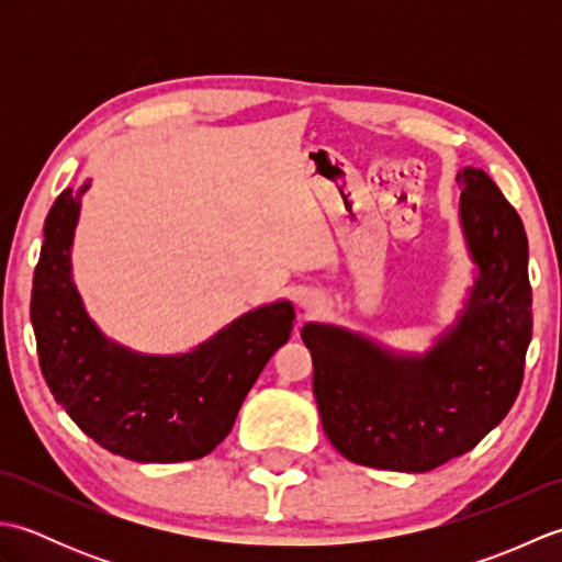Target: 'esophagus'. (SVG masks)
Segmentation results:
<instances>
[{
  "label": "esophagus",
  "mask_w": 562,
  "mask_h": 562,
  "mask_svg": "<svg viewBox=\"0 0 562 562\" xmlns=\"http://www.w3.org/2000/svg\"><path fill=\"white\" fill-rule=\"evenodd\" d=\"M300 306L304 308V312H314V308H316V300H312V296H302Z\"/></svg>",
  "instance_id": "1"
}]
</instances>
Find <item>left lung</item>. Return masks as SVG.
Returning a JSON list of instances; mask_svg holds the SVG:
<instances>
[{
    "instance_id": "8db88e82",
    "label": "left lung",
    "mask_w": 562,
    "mask_h": 562,
    "mask_svg": "<svg viewBox=\"0 0 562 562\" xmlns=\"http://www.w3.org/2000/svg\"><path fill=\"white\" fill-rule=\"evenodd\" d=\"M459 220L475 282L459 318L423 355L330 324H306L314 396L330 445L384 471L425 473L503 423L531 342L529 244L493 178L465 166Z\"/></svg>"
}]
</instances>
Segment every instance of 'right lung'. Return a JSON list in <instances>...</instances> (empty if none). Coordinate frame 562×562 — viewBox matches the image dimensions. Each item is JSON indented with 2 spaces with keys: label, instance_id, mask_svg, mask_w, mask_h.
I'll return each mask as SVG.
<instances>
[{
  "label": "right lung",
  "instance_id": "obj_1",
  "mask_svg": "<svg viewBox=\"0 0 562 562\" xmlns=\"http://www.w3.org/2000/svg\"><path fill=\"white\" fill-rule=\"evenodd\" d=\"M79 190L47 212L33 274L31 324L55 401L97 445L142 463L200 459L232 432L238 408L274 350L290 340L288 300L250 308L198 348L145 355L93 324L71 280Z\"/></svg>",
  "mask_w": 562,
  "mask_h": 562
}]
</instances>
